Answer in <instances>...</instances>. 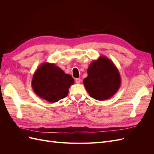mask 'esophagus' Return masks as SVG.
<instances>
[{
  "label": "esophagus",
  "mask_w": 154,
  "mask_h": 154,
  "mask_svg": "<svg viewBox=\"0 0 154 154\" xmlns=\"http://www.w3.org/2000/svg\"><path fill=\"white\" fill-rule=\"evenodd\" d=\"M75 82L76 83H80L81 82V79L80 78H76L75 80Z\"/></svg>",
  "instance_id": "34e87169"
}]
</instances>
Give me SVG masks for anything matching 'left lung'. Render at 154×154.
I'll return each instance as SVG.
<instances>
[{"instance_id": "left-lung-1", "label": "left lung", "mask_w": 154, "mask_h": 154, "mask_svg": "<svg viewBox=\"0 0 154 154\" xmlns=\"http://www.w3.org/2000/svg\"><path fill=\"white\" fill-rule=\"evenodd\" d=\"M83 84L92 98L103 101L114 96L121 86V76L118 68L104 56L94 60L87 69Z\"/></svg>"}]
</instances>
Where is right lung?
Returning a JSON list of instances; mask_svg holds the SVG:
<instances>
[{"label":"right lung","mask_w":154,"mask_h":154,"mask_svg":"<svg viewBox=\"0 0 154 154\" xmlns=\"http://www.w3.org/2000/svg\"><path fill=\"white\" fill-rule=\"evenodd\" d=\"M74 80L70 74L54 63L44 62L36 70L31 86L36 95L50 103H55L68 95Z\"/></svg>","instance_id":"right-lung-1"}]
</instances>
